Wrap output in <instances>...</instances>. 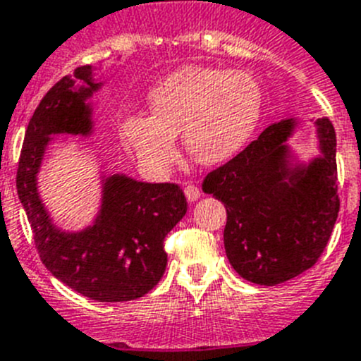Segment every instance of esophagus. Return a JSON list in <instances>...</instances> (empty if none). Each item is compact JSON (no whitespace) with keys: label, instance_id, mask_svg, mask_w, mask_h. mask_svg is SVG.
I'll list each match as a JSON object with an SVG mask.
<instances>
[{"label":"esophagus","instance_id":"obj_1","mask_svg":"<svg viewBox=\"0 0 361 361\" xmlns=\"http://www.w3.org/2000/svg\"><path fill=\"white\" fill-rule=\"evenodd\" d=\"M184 195H186V198L190 200V202H195V200L200 198L202 191H200V188L198 186H195V184H188V186L184 188Z\"/></svg>","mask_w":361,"mask_h":361}]
</instances>
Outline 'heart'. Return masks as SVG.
I'll return each instance as SVG.
<instances>
[{"mask_svg":"<svg viewBox=\"0 0 361 361\" xmlns=\"http://www.w3.org/2000/svg\"><path fill=\"white\" fill-rule=\"evenodd\" d=\"M152 116H127L120 127L125 147L154 175L177 161L175 135L200 164H218L243 148L259 121L263 92L243 69L186 66L150 91Z\"/></svg>","mask_w":361,"mask_h":361,"instance_id":"heart-1","label":"heart"}]
</instances>
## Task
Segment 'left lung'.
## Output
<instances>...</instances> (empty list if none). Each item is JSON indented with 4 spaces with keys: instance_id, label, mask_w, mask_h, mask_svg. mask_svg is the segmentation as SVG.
I'll return each instance as SVG.
<instances>
[{
    "instance_id": "obj_1",
    "label": "left lung",
    "mask_w": 361,
    "mask_h": 361,
    "mask_svg": "<svg viewBox=\"0 0 361 361\" xmlns=\"http://www.w3.org/2000/svg\"><path fill=\"white\" fill-rule=\"evenodd\" d=\"M293 127V120L267 127L202 183L204 193L226 204L224 245L233 269L263 286H276L312 269L340 211L333 123L317 120L322 157L304 168L288 164L284 141Z\"/></svg>"
}]
</instances>
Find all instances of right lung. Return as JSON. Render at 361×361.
Listing matches in <instances>:
<instances>
[{"mask_svg": "<svg viewBox=\"0 0 361 361\" xmlns=\"http://www.w3.org/2000/svg\"><path fill=\"white\" fill-rule=\"evenodd\" d=\"M87 87L61 78L35 109L19 157L18 195L26 211L39 257L46 269L75 292L100 302L143 297L166 270V234L183 220L188 202L178 184L137 183L112 175L104 183V202L94 226L62 233L53 226L37 193V171L51 134H89L91 109L85 100L100 84L91 66L75 71Z\"/></svg>", "mask_w": 361, "mask_h": 361, "instance_id": "right-lung-1", "label": "right lung"}]
</instances>
